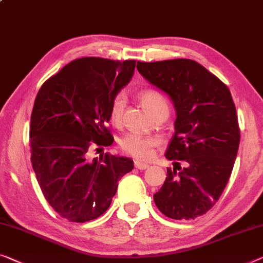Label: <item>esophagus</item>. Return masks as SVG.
I'll return each instance as SVG.
<instances>
[{"instance_id": "34e87169", "label": "esophagus", "mask_w": 263, "mask_h": 263, "mask_svg": "<svg viewBox=\"0 0 263 263\" xmlns=\"http://www.w3.org/2000/svg\"><path fill=\"white\" fill-rule=\"evenodd\" d=\"M135 166L137 167V169H139V170H145V169H147V167H148V164L147 163H143V162H138V160H136Z\"/></svg>"}]
</instances>
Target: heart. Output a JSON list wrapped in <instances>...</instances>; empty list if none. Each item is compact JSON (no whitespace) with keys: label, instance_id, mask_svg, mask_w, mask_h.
I'll use <instances>...</instances> for the list:
<instances>
[{"label":"heart","instance_id":"heart-1","mask_svg":"<svg viewBox=\"0 0 263 263\" xmlns=\"http://www.w3.org/2000/svg\"><path fill=\"white\" fill-rule=\"evenodd\" d=\"M139 99L152 117L160 115L163 112H169L165 98L159 92L155 91V89H145L139 94ZM125 103H126V99H125L123 93L117 94L112 101L109 116H111V120L115 124L120 123L125 108ZM157 144H158V139L155 138V137L143 135V133L135 131L126 133L120 139L121 150L138 159L151 158L154 156L155 146H157Z\"/></svg>","mask_w":263,"mask_h":263}]
</instances>
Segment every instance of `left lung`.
Listing matches in <instances>:
<instances>
[{
    "label": "left lung",
    "instance_id": "1",
    "mask_svg": "<svg viewBox=\"0 0 263 263\" xmlns=\"http://www.w3.org/2000/svg\"><path fill=\"white\" fill-rule=\"evenodd\" d=\"M138 72L171 98L177 118L165 157L174 162L154 195L160 213L195 219L218 201L240 145L236 108L229 88L189 59L137 62Z\"/></svg>",
    "mask_w": 263,
    "mask_h": 263
}]
</instances>
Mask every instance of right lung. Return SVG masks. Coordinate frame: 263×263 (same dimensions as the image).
Here are the masks:
<instances>
[{
    "mask_svg": "<svg viewBox=\"0 0 263 263\" xmlns=\"http://www.w3.org/2000/svg\"><path fill=\"white\" fill-rule=\"evenodd\" d=\"M136 60L81 58L50 77L30 117L31 165L47 202L70 222L103 215L118 182L133 169L127 157L88 160L91 148L113 143L106 127L112 101L135 73Z\"/></svg>",
    "mask_w": 263,
    "mask_h": 263,
    "instance_id": "add662e5",
    "label": "right lung"
}]
</instances>
